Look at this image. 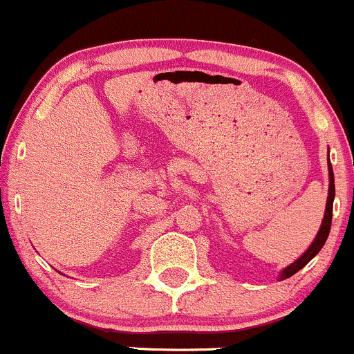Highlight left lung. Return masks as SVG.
Instances as JSON below:
<instances>
[{
    "label": "left lung",
    "instance_id": "8db88e82",
    "mask_svg": "<svg viewBox=\"0 0 354 354\" xmlns=\"http://www.w3.org/2000/svg\"><path fill=\"white\" fill-rule=\"evenodd\" d=\"M328 171H329V189H328V201H326V209H324V218H322L321 228L317 232L316 239L313 240V243L308 247V250L301 255L297 260H294L292 263L281 270L279 274V281H284V279L292 277L296 272H299L302 267H306L308 263L319 254V250L324 247L326 240H328L329 230H331V220H333V201H335V174H333V166L329 161V153H328Z\"/></svg>",
    "mask_w": 354,
    "mask_h": 354
}]
</instances>
